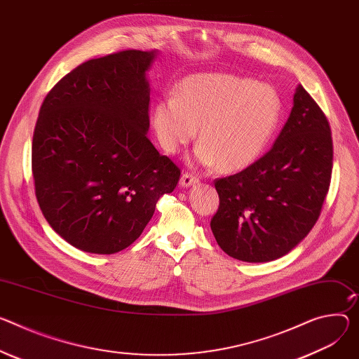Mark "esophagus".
<instances>
[{"instance_id":"obj_1","label":"esophagus","mask_w":359,"mask_h":359,"mask_svg":"<svg viewBox=\"0 0 359 359\" xmlns=\"http://www.w3.org/2000/svg\"><path fill=\"white\" fill-rule=\"evenodd\" d=\"M198 182H199V179L189 172H184L183 176L180 177V186H183V187H187V186H190L193 183H198Z\"/></svg>"}]
</instances>
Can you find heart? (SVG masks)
Wrapping results in <instances>:
<instances>
[{
	"mask_svg": "<svg viewBox=\"0 0 359 359\" xmlns=\"http://www.w3.org/2000/svg\"><path fill=\"white\" fill-rule=\"evenodd\" d=\"M282 114L280 97L269 84L232 74H199L182 81L176 95L161 97L151 120L168 153L191 142L201 126L196 158L238 172L264 154Z\"/></svg>",
	"mask_w": 359,
	"mask_h": 359,
	"instance_id": "obj_1",
	"label": "heart"
}]
</instances>
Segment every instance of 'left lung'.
Returning a JSON list of instances; mask_svg holds the SVG:
<instances>
[{
	"label": "left lung",
	"instance_id": "obj_1",
	"mask_svg": "<svg viewBox=\"0 0 359 359\" xmlns=\"http://www.w3.org/2000/svg\"><path fill=\"white\" fill-rule=\"evenodd\" d=\"M334 146L327 116L299 84L273 147L245 170L215 180L210 220L220 249L243 262H269L316 223L330 190Z\"/></svg>",
	"mask_w": 359,
	"mask_h": 359
}]
</instances>
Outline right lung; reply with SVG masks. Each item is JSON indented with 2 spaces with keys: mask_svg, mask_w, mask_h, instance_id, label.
<instances>
[{
  "mask_svg": "<svg viewBox=\"0 0 359 359\" xmlns=\"http://www.w3.org/2000/svg\"><path fill=\"white\" fill-rule=\"evenodd\" d=\"M156 51L93 58L46 95L31 147L36 198L53 229L84 252L132 245L180 169L147 136Z\"/></svg>",
  "mask_w": 359,
  "mask_h": 359,
  "instance_id": "right-lung-1",
  "label": "right lung"
}]
</instances>
